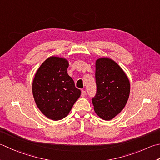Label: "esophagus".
<instances>
[{
    "label": "esophagus",
    "mask_w": 160,
    "mask_h": 160,
    "mask_svg": "<svg viewBox=\"0 0 160 160\" xmlns=\"http://www.w3.org/2000/svg\"><path fill=\"white\" fill-rule=\"evenodd\" d=\"M86 96V91L82 90V92H81V96L84 97V96Z\"/></svg>",
    "instance_id": "1"
}]
</instances>
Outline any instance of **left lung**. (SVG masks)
<instances>
[{"label":"left lung","mask_w":160,"mask_h":160,"mask_svg":"<svg viewBox=\"0 0 160 160\" xmlns=\"http://www.w3.org/2000/svg\"><path fill=\"white\" fill-rule=\"evenodd\" d=\"M96 93L92 98L95 112L106 121L123 110L129 98L130 84L123 70L112 59L96 62Z\"/></svg>","instance_id":"1"}]
</instances>
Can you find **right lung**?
Masks as SVG:
<instances>
[{
    "mask_svg": "<svg viewBox=\"0 0 160 160\" xmlns=\"http://www.w3.org/2000/svg\"><path fill=\"white\" fill-rule=\"evenodd\" d=\"M68 67L67 59L52 56L40 66L32 82V94L37 108L53 121L67 117L80 96V90L68 75Z\"/></svg>",
    "mask_w": 160,
    "mask_h": 160,
    "instance_id": "add662e5",
    "label": "right lung"
}]
</instances>
